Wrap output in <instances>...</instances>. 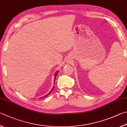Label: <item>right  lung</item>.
I'll use <instances>...</instances> for the list:
<instances>
[{
  "label": "right lung",
  "mask_w": 127,
  "mask_h": 127,
  "mask_svg": "<svg viewBox=\"0 0 127 127\" xmlns=\"http://www.w3.org/2000/svg\"><path fill=\"white\" fill-rule=\"evenodd\" d=\"M58 71H57V72L56 73V74H55V78H54V82H55V80H56V77H57V74H58ZM54 87H53V89H52V91L50 92V93H49V94H48V95H47V96H48V95H49V94H50V93H51V92H52V91H53V89H54ZM42 98H41V99H42Z\"/></svg>",
  "instance_id": "obj_1"
}]
</instances>
